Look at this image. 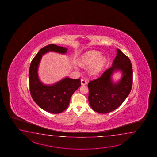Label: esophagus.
Segmentation results:
<instances>
[{"label":"esophagus","mask_w":157,"mask_h":157,"mask_svg":"<svg viewBox=\"0 0 157 157\" xmlns=\"http://www.w3.org/2000/svg\"><path fill=\"white\" fill-rule=\"evenodd\" d=\"M81 83L82 85H85L87 84V81L85 79H81Z\"/></svg>","instance_id":"esophagus-1"}]
</instances>
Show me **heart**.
<instances>
[{
  "mask_svg": "<svg viewBox=\"0 0 157 157\" xmlns=\"http://www.w3.org/2000/svg\"><path fill=\"white\" fill-rule=\"evenodd\" d=\"M101 54L97 50H90L83 54L79 59V64L82 66L89 67L90 75L97 76L103 70L107 64V58L101 56Z\"/></svg>",
  "mask_w": 157,
  "mask_h": 157,
  "instance_id": "obj_1",
  "label": "heart"
}]
</instances>
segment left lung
<instances>
[{"label": "left lung", "instance_id": "left-lung-1", "mask_svg": "<svg viewBox=\"0 0 157 157\" xmlns=\"http://www.w3.org/2000/svg\"><path fill=\"white\" fill-rule=\"evenodd\" d=\"M132 68L130 59L117 49L112 66L99 78L88 83V99L90 107L94 111L99 113H108L123 103L132 88ZM117 71L121 72V77L117 82H114L113 76Z\"/></svg>", "mask_w": 157, "mask_h": 157}]
</instances>
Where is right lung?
Wrapping results in <instances>:
<instances>
[{
  "mask_svg": "<svg viewBox=\"0 0 157 157\" xmlns=\"http://www.w3.org/2000/svg\"><path fill=\"white\" fill-rule=\"evenodd\" d=\"M68 49L50 44L41 49L30 64L29 78L31 95L39 107L50 113H60L69 105L74 92L81 85L80 79L68 77L52 85L43 83L39 77L38 69L43 56L50 52L65 54Z\"/></svg>",
  "mask_w": 157,
  "mask_h": 157,
  "instance_id": "right-lung-1",
  "label": "right lung"
}]
</instances>
